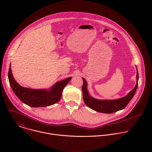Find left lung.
Masks as SVG:
<instances>
[{
	"label": "left lung",
	"instance_id": "obj_1",
	"mask_svg": "<svg viewBox=\"0 0 152 152\" xmlns=\"http://www.w3.org/2000/svg\"><path fill=\"white\" fill-rule=\"evenodd\" d=\"M83 83L82 85L83 99L86 104L91 109L99 113L111 114L121 110L127 105L129 102L133 98L138 88V73H137V83L135 88L129 92L126 96L115 100H103L96 99L90 96L87 90V83L84 78H82Z\"/></svg>",
	"mask_w": 152,
	"mask_h": 152
}]
</instances>
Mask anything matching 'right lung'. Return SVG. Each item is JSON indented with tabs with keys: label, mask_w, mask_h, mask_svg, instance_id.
<instances>
[{
	"label": "right lung",
	"mask_w": 152,
	"mask_h": 152,
	"mask_svg": "<svg viewBox=\"0 0 152 152\" xmlns=\"http://www.w3.org/2000/svg\"><path fill=\"white\" fill-rule=\"evenodd\" d=\"M8 79L14 93L23 103L32 107H45L59 101L64 88L70 82L72 77L56 82L49 90L24 88L20 86L13 77L10 64Z\"/></svg>",
	"instance_id": "1"
}]
</instances>
